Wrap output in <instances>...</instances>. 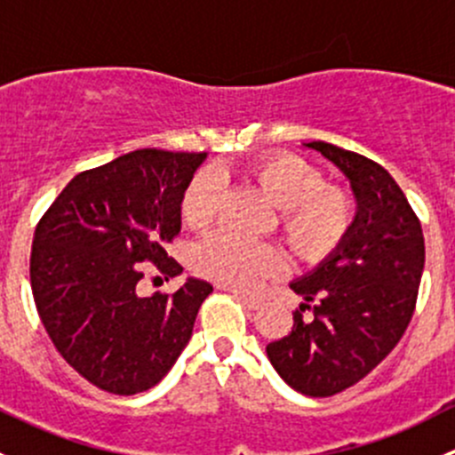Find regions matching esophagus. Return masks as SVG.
Segmentation results:
<instances>
[{"label":"esophagus","instance_id":"1","mask_svg":"<svg viewBox=\"0 0 455 455\" xmlns=\"http://www.w3.org/2000/svg\"><path fill=\"white\" fill-rule=\"evenodd\" d=\"M231 292H233V295H235L237 299H240L242 304H244L249 310L261 308V299H257V297H251V295H246V292H240V291H231Z\"/></svg>","mask_w":455,"mask_h":455}]
</instances>
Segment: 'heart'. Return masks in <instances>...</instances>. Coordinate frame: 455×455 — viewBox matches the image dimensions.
Here are the masks:
<instances>
[{"label": "heart", "instance_id": "b5f03b06", "mask_svg": "<svg viewBox=\"0 0 455 455\" xmlns=\"http://www.w3.org/2000/svg\"><path fill=\"white\" fill-rule=\"evenodd\" d=\"M249 176L268 200L279 206V231L292 253L321 257L332 251L352 222V198L337 187H323L313 164L292 154L264 156L249 167ZM222 198V176L202 169L182 196V218L202 228L215 218ZM196 270L233 288H253L282 270V257L270 244L246 240L228 231L204 237L194 253Z\"/></svg>", "mask_w": 455, "mask_h": 455}]
</instances>
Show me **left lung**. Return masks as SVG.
Returning <instances> with one entry per match:
<instances>
[{
	"instance_id": "obj_1",
	"label": "left lung",
	"mask_w": 455,
	"mask_h": 455,
	"mask_svg": "<svg viewBox=\"0 0 455 455\" xmlns=\"http://www.w3.org/2000/svg\"><path fill=\"white\" fill-rule=\"evenodd\" d=\"M350 182L355 220L334 251L291 282L304 304L266 346L277 374L306 396H332L368 376L401 341L425 266L419 218L380 164L323 140L304 142ZM314 304L313 320L301 312Z\"/></svg>"
}]
</instances>
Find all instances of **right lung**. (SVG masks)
Instances as JSON below:
<instances>
[{
  "label": "right lung",
  "instance_id": "obj_1",
  "mask_svg": "<svg viewBox=\"0 0 455 455\" xmlns=\"http://www.w3.org/2000/svg\"><path fill=\"white\" fill-rule=\"evenodd\" d=\"M206 154L136 149L79 173L39 220L30 283L36 313L59 355L118 396L163 380L189 343L204 279L169 295H140V264L167 277L182 266L164 246L180 233L187 185Z\"/></svg>",
  "mask_w": 455,
  "mask_h": 455
}]
</instances>
